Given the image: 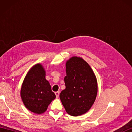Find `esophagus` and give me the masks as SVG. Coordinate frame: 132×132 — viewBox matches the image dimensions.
I'll use <instances>...</instances> for the list:
<instances>
[{
  "label": "esophagus",
  "instance_id": "esophagus-1",
  "mask_svg": "<svg viewBox=\"0 0 132 132\" xmlns=\"http://www.w3.org/2000/svg\"><path fill=\"white\" fill-rule=\"evenodd\" d=\"M55 94L56 95V97H59V95H60V92H59V91L56 92H55Z\"/></svg>",
  "mask_w": 132,
  "mask_h": 132
}]
</instances>
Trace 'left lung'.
<instances>
[{
	"instance_id": "left-lung-1",
	"label": "left lung",
	"mask_w": 132,
	"mask_h": 132,
	"mask_svg": "<svg viewBox=\"0 0 132 132\" xmlns=\"http://www.w3.org/2000/svg\"><path fill=\"white\" fill-rule=\"evenodd\" d=\"M66 72V88L60 95L61 102L70 115H82L91 108L96 99V77L89 64L77 57L67 61Z\"/></svg>"
}]
</instances>
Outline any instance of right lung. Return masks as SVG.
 <instances>
[{"label": "right lung", "mask_w": 132, "mask_h": 132, "mask_svg": "<svg viewBox=\"0 0 132 132\" xmlns=\"http://www.w3.org/2000/svg\"><path fill=\"white\" fill-rule=\"evenodd\" d=\"M21 97L26 107L41 114L55 98L51 86L45 79V71L41 64L33 66L28 72L21 89Z\"/></svg>", "instance_id": "1"}]
</instances>
